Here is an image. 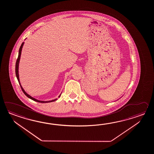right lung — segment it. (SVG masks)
<instances>
[{"label":"right lung","mask_w":154,"mask_h":154,"mask_svg":"<svg viewBox=\"0 0 154 154\" xmlns=\"http://www.w3.org/2000/svg\"><path fill=\"white\" fill-rule=\"evenodd\" d=\"M23 44H24V42L23 43L21 44V46H20V49H19V55H18V57H17V62H16V65H15V73H16V76H17V80H18V82H19V84H20V87H21V88L22 89L23 91V93H24V94L26 95V96H27V97H29V98H30V99L32 100L38 102H40V103H48V102L55 101H56V100H57V98H56V99L53 100H51V101H39V100H37L36 98H33L32 97H31V96H29V94H27L26 93V92L25 91V90H23V88L22 86L21 85L20 80H19V65L20 57H21V51H22V48H23ZM60 95H59V97L60 96Z\"/></svg>","instance_id":"add662e5"}]
</instances>
